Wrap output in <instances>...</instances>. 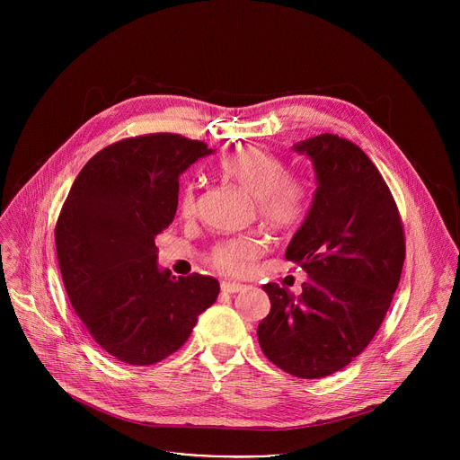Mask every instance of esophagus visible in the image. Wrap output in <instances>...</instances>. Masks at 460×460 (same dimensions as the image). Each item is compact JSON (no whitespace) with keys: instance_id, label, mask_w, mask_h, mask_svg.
Wrapping results in <instances>:
<instances>
[{"instance_id":"obj_1","label":"esophagus","mask_w":460,"mask_h":460,"mask_svg":"<svg viewBox=\"0 0 460 460\" xmlns=\"http://www.w3.org/2000/svg\"><path fill=\"white\" fill-rule=\"evenodd\" d=\"M222 291L224 293H240V291H245V286L236 284V282H222Z\"/></svg>"}]
</instances>
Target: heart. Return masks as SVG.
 <instances>
[{
	"mask_svg": "<svg viewBox=\"0 0 460 460\" xmlns=\"http://www.w3.org/2000/svg\"><path fill=\"white\" fill-rule=\"evenodd\" d=\"M222 171L256 200L260 218L279 233H295L304 226L311 209V187L300 174H289L286 162L264 149L245 147L222 160ZM180 215L199 213V187L187 181L178 199ZM266 240L260 234L226 238L209 251V264L231 277L247 275L264 254Z\"/></svg>",
	"mask_w": 460,
	"mask_h": 460,
	"instance_id": "obj_1",
	"label": "heart"
}]
</instances>
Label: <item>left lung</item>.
Listing matches in <instances>:
<instances>
[{"label": "left lung", "instance_id": "1", "mask_svg": "<svg viewBox=\"0 0 460 460\" xmlns=\"http://www.w3.org/2000/svg\"><path fill=\"white\" fill-rule=\"evenodd\" d=\"M295 151L313 160L318 187L286 258L309 279L300 296L264 286L271 311L256 335L275 366L320 378L346 367L376 335L401 282L406 240L395 199L358 146L325 133Z\"/></svg>", "mask_w": 460, "mask_h": 460}]
</instances>
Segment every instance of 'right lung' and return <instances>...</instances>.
<instances>
[{
	"label": "right lung",
	"instance_id": "add662e5",
	"mask_svg": "<svg viewBox=\"0 0 460 460\" xmlns=\"http://www.w3.org/2000/svg\"><path fill=\"white\" fill-rule=\"evenodd\" d=\"M172 133L123 138L76 176L56 222L65 291L96 344L130 366H151L189 339L220 293L217 279L158 270L155 245L176 215L180 174L211 155Z\"/></svg>",
	"mask_w": 460,
	"mask_h": 460
}]
</instances>
